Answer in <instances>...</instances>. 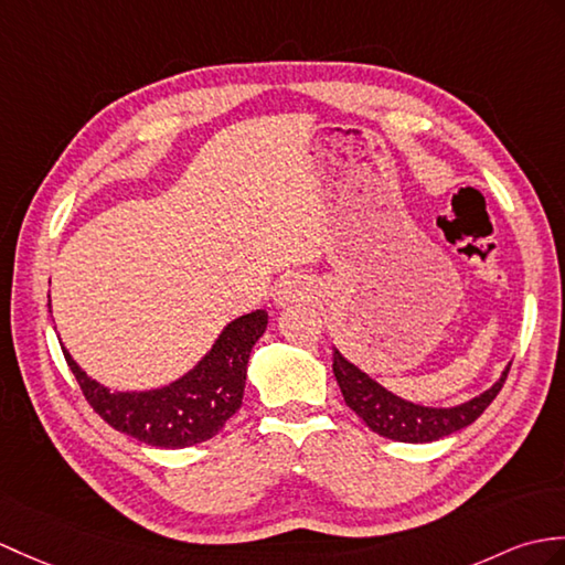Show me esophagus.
Wrapping results in <instances>:
<instances>
[{
    "label": "esophagus",
    "instance_id": "1",
    "mask_svg": "<svg viewBox=\"0 0 565 565\" xmlns=\"http://www.w3.org/2000/svg\"><path fill=\"white\" fill-rule=\"evenodd\" d=\"M312 296V284L300 277V274H291V277H286L279 281L277 291H274V303L279 308H288V306H296L300 300H308Z\"/></svg>",
    "mask_w": 565,
    "mask_h": 565
}]
</instances>
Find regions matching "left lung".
<instances>
[{"label":"left lung","mask_w":565,"mask_h":565,"mask_svg":"<svg viewBox=\"0 0 565 565\" xmlns=\"http://www.w3.org/2000/svg\"><path fill=\"white\" fill-rule=\"evenodd\" d=\"M332 371L349 409L356 412L377 436L399 443H433L477 422L501 392L510 363L489 390L455 406H428L404 399L351 363L339 349H334Z\"/></svg>","instance_id":"8db88e82"}]
</instances>
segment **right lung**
Segmentation results:
<instances>
[{"label":"right lung","instance_id":"obj_1","mask_svg":"<svg viewBox=\"0 0 565 565\" xmlns=\"http://www.w3.org/2000/svg\"><path fill=\"white\" fill-rule=\"evenodd\" d=\"M267 322V310H253L231 320L185 375L153 390L105 387L72 359L64 344L62 351L84 397L105 424L153 448L180 450L214 438L241 409L247 361Z\"/></svg>","mask_w":565,"mask_h":565}]
</instances>
